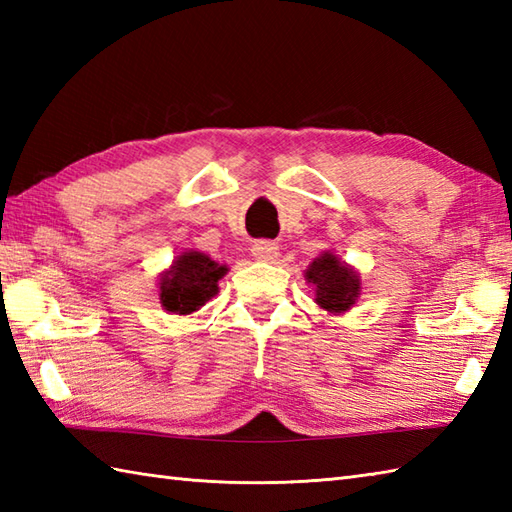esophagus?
I'll return each mask as SVG.
<instances>
[{
  "label": "esophagus",
  "mask_w": 512,
  "mask_h": 512,
  "mask_svg": "<svg viewBox=\"0 0 512 512\" xmlns=\"http://www.w3.org/2000/svg\"><path fill=\"white\" fill-rule=\"evenodd\" d=\"M250 253L257 259V262H273V259L279 255V246L273 242H255Z\"/></svg>",
  "instance_id": "esophagus-1"
}]
</instances>
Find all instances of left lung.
<instances>
[{
    "label": "left lung",
    "mask_w": 512,
    "mask_h": 512,
    "mask_svg": "<svg viewBox=\"0 0 512 512\" xmlns=\"http://www.w3.org/2000/svg\"><path fill=\"white\" fill-rule=\"evenodd\" d=\"M303 277L314 288V303L334 317L350 312L361 295V275L334 250H323L314 257Z\"/></svg>",
    "instance_id": "8db88e82"
}]
</instances>
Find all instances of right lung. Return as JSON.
I'll list each match as a JSON object with an SVG mask.
<instances>
[{
	"mask_svg": "<svg viewBox=\"0 0 512 512\" xmlns=\"http://www.w3.org/2000/svg\"><path fill=\"white\" fill-rule=\"evenodd\" d=\"M228 273L226 264L215 262L213 257L200 250H184L171 266L160 273L158 299L162 310L169 314L198 312L206 301L220 292V279Z\"/></svg>",
	"mask_w": 512,
	"mask_h": 512,
	"instance_id": "obj_1",
	"label": "right lung"
}]
</instances>
